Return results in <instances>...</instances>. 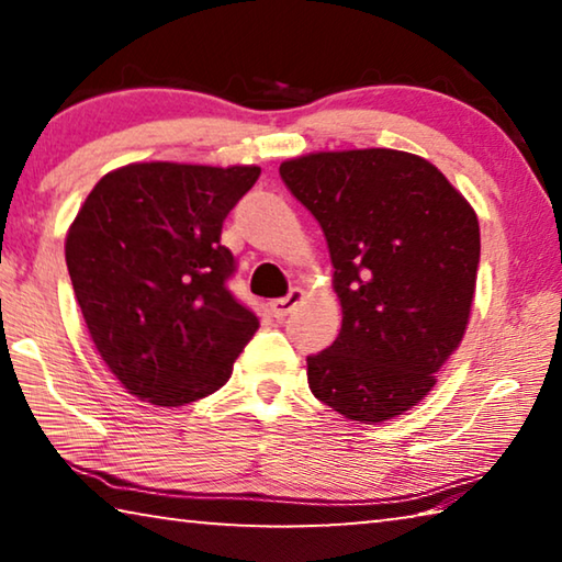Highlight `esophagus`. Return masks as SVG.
<instances>
[{"mask_svg":"<svg viewBox=\"0 0 562 562\" xmlns=\"http://www.w3.org/2000/svg\"><path fill=\"white\" fill-rule=\"evenodd\" d=\"M302 300H304V290H300V288H292L290 292H288V297H280V300H274L270 307H272V315L278 317V319H282V317H288L290 312L297 307V304H302Z\"/></svg>","mask_w":562,"mask_h":562,"instance_id":"obj_1","label":"esophagus"}]
</instances>
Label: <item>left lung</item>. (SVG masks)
Wrapping results in <instances>:
<instances>
[{
	"mask_svg": "<svg viewBox=\"0 0 562 562\" xmlns=\"http://www.w3.org/2000/svg\"><path fill=\"white\" fill-rule=\"evenodd\" d=\"M280 176L322 225L341 304L339 337L307 357L312 394L361 424L408 412L465 335L475 211L406 150H319L284 160Z\"/></svg>",
	"mask_w": 562,
	"mask_h": 562,
	"instance_id": "obj_1",
	"label": "left lung"
}]
</instances>
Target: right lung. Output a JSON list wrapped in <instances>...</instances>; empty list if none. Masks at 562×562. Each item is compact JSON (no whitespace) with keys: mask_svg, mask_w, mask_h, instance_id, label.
I'll list each match as a JSON object with an SVG mask.
<instances>
[{"mask_svg":"<svg viewBox=\"0 0 562 562\" xmlns=\"http://www.w3.org/2000/svg\"><path fill=\"white\" fill-rule=\"evenodd\" d=\"M258 166L128 164L66 233V268L101 359L128 394L183 406L221 389L260 322L225 282L223 221Z\"/></svg>","mask_w":562,"mask_h":562,"instance_id":"1","label":"right lung"}]
</instances>
